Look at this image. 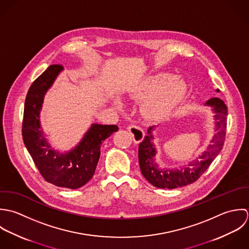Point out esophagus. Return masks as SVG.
I'll return each mask as SVG.
<instances>
[{"instance_id": "1", "label": "esophagus", "mask_w": 249, "mask_h": 249, "mask_svg": "<svg viewBox=\"0 0 249 249\" xmlns=\"http://www.w3.org/2000/svg\"><path fill=\"white\" fill-rule=\"evenodd\" d=\"M127 130L131 133L133 140L135 142H141L143 140L144 133L142 128H140L137 125H130L127 127Z\"/></svg>"}]
</instances>
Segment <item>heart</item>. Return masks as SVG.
I'll use <instances>...</instances> for the list:
<instances>
[{"label":"heart","mask_w":249,"mask_h":249,"mask_svg":"<svg viewBox=\"0 0 249 249\" xmlns=\"http://www.w3.org/2000/svg\"><path fill=\"white\" fill-rule=\"evenodd\" d=\"M188 90L184 79L171 73L161 72L143 80L133 91L132 96L146 100L145 113L150 117H160L176 103L184 98Z\"/></svg>","instance_id":"b5f03b06"}]
</instances>
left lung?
I'll use <instances>...</instances> for the list:
<instances>
[{
  "label": "left lung",
  "mask_w": 249,
  "mask_h": 249,
  "mask_svg": "<svg viewBox=\"0 0 249 249\" xmlns=\"http://www.w3.org/2000/svg\"><path fill=\"white\" fill-rule=\"evenodd\" d=\"M216 91L218 92L219 90L216 89ZM205 105L213 107L216 133L207 150L199 156L197 160L191 161L187 167H183L182 169H160L154 160L157 154L156 147L151 142L154 140L152 131L155 126L149 127L147 130L148 136L139 145V163L142 174L154 187L160 189H176L196 182L222 149L226 135L227 107L219 98H211Z\"/></svg>",
  "instance_id": "8db88e82"
}]
</instances>
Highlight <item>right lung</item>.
<instances>
[{"label": "right lung", "instance_id": "right-lung-1", "mask_svg": "<svg viewBox=\"0 0 249 249\" xmlns=\"http://www.w3.org/2000/svg\"><path fill=\"white\" fill-rule=\"evenodd\" d=\"M63 67L50 65L29 89L24 107L22 136L45 181L67 189H79L94 175L100 158L102 142L118 130L116 125L92 124L79 144L67 153L52 149L43 136L39 114L45 93Z\"/></svg>", "mask_w": 249, "mask_h": 249}]
</instances>
